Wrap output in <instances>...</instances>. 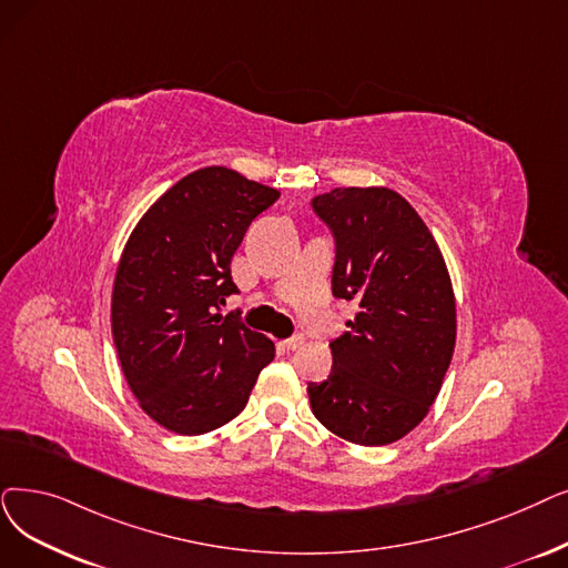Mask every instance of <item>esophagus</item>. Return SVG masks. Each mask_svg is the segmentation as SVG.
<instances>
[{"instance_id": "esophagus-1", "label": "esophagus", "mask_w": 568, "mask_h": 568, "mask_svg": "<svg viewBox=\"0 0 568 568\" xmlns=\"http://www.w3.org/2000/svg\"><path fill=\"white\" fill-rule=\"evenodd\" d=\"M283 345H285L287 351H300L302 345H304V336H302V334H294V336L285 338V341H283Z\"/></svg>"}]
</instances>
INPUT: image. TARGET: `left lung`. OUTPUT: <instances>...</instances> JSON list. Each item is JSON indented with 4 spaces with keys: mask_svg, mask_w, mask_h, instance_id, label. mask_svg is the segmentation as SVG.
I'll return each mask as SVG.
<instances>
[{
    "mask_svg": "<svg viewBox=\"0 0 568 568\" xmlns=\"http://www.w3.org/2000/svg\"><path fill=\"white\" fill-rule=\"evenodd\" d=\"M332 230L334 297L355 302L329 343L332 374L308 383L313 415L357 446H387L425 420L453 359L455 294L423 217L389 187H334L311 202Z\"/></svg>",
    "mask_w": 568,
    "mask_h": 568,
    "instance_id": "1",
    "label": "left lung"
}]
</instances>
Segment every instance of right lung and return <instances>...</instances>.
<instances>
[{
  "label": "right lung",
  "instance_id": "add662e5",
  "mask_svg": "<svg viewBox=\"0 0 568 568\" xmlns=\"http://www.w3.org/2000/svg\"><path fill=\"white\" fill-rule=\"evenodd\" d=\"M281 196L227 166L196 169L143 213L122 251L111 329L139 406L164 429L200 436L245 408L274 341L215 313L239 292L232 257Z\"/></svg>",
  "mask_w": 568,
  "mask_h": 568
}]
</instances>
